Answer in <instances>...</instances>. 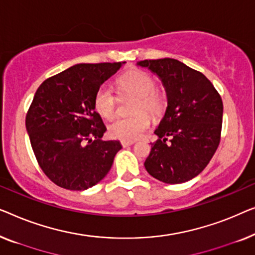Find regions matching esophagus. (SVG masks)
Instances as JSON below:
<instances>
[{"instance_id":"esophagus-1","label":"esophagus","mask_w":255,"mask_h":255,"mask_svg":"<svg viewBox=\"0 0 255 255\" xmlns=\"http://www.w3.org/2000/svg\"><path fill=\"white\" fill-rule=\"evenodd\" d=\"M134 144V141H121V145L124 146V148H126V146H129Z\"/></svg>"}]
</instances>
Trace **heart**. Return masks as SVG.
<instances>
[{"label": "heart", "mask_w": 255, "mask_h": 255, "mask_svg": "<svg viewBox=\"0 0 255 255\" xmlns=\"http://www.w3.org/2000/svg\"><path fill=\"white\" fill-rule=\"evenodd\" d=\"M118 87L124 93L137 97L135 103V116L119 118L114 120L109 127L110 135L123 141H135L141 137L150 126V118H158L166 109V95L156 89V81L148 73L142 70H131L124 74L118 80ZM118 99L112 89L103 85L97 90L93 99L96 112L105 119H112L117 112ZM140 113L138 114V112Z\"/></svg>", "instance_id": "b5f03b06"}]
</instances>
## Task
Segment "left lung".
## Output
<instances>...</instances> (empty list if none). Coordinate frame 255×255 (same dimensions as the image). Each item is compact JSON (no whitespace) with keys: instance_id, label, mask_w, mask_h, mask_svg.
I'll use <instances>...</instances> for the list:
<instances>
[{"instance_id":"8db88e82","label":"left lung","mask_w":255,"mask_h":255,"mask_svg":"<svg viewBox=\"0 0 255 255\" xmlns=\"http://www.w3.org/2000/svg\"><path fill=\"white\" fill-rule=\"evenodd\" d=\"M137 66L159 77L167 97L164 118L155 130L158 139L151 144L145 170L165 184L191 180L204 170L220 144V93L202 73L178 60H144Z\"/></svg>"}]
</instances>
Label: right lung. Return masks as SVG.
<instances>
[{
  "instance_id": "right-lung-1",
  "label": "right lung",
  "mask_w": 255,
  "mask_h": 255,
  "mask_svg": "<svg viewBox=\"0 0 255 255\" xmlns=\"http://www.w3.org/2000/svg\"><path fill=\"white\" fill-rule=\"evenodd\" d=\"M126 62L80 63L42 82L27 111L26 130L44 173L60 187L85 191L105 178L119 141L106 131L93 99Z\"/></svg>"
}]
</instances>
